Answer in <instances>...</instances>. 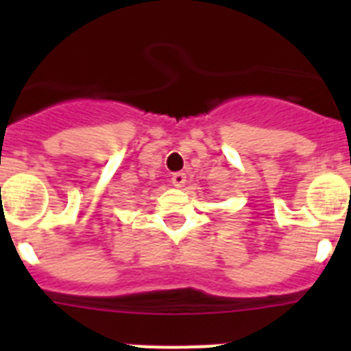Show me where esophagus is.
Wrapping results in <instances>:
<instances>
[{
	"label": "esophagus",
	"instance_id": "esophagus-1",
	"mask_svg": "<svg viewBox=\"0 0 351 351\" xmlns=\"http://www.w3.org/2000/svg\"><path fill=\"white\" fill-rule=\"evenodd\" d=\"M172 184L176 188H182L186 184V173L184 172H176L172 176Z\"/></svg>",
	"mask_w": 351,
	"mask_h": 351
}]
</instances>
